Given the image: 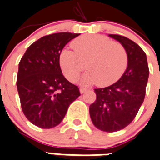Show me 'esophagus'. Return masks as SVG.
<instances>
[{
	"label": "esophagus",
	"instance_id": "1",
	"mask_svg": "<svg viewBox=\"0 0 160 160\" xmlns=\"http://www.w3.org/2000/svg\"><path fill=\"white\" fill-rule=\"evenodd\" d=\"M87 89L85 88H82V87H81V88H80V93H84V92H85V91H86Z\"/></svg>",
	"mask_w": 160,
	"mask_h": 160
}]
</instances>
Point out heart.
<instances>
[{
  "instance_id": "1",
  "label": "heart",
  "mask_w": 160,
  "mask_h": 160,
  "mask_svg": "<svg viewBox=\"0 0 160 160\" xmlns=\"http://www.w3.org/2000/svg\"><path fill=\"white\" fill-rule=\"evenodd\" d=\"M72 49H64L59 56V63L64 75L74 81L85 68L84 84L109 86L123 76L128 66V53L119 42L111 41L102 35H84L72 44Z\"/></svg>"
}]
</instances>
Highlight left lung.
Wrapping results in <instances>:
<instances>
[{"instance_id":"8db88e82","label":"left lung","mask_w":160,"mask_h":160,"mask_svg":"<svg viewBox=\"0 0 160 160\" xmlns=\"http://www.w3.org/2000/svg\"><path fill=\"white\" fill-rule=\"evenodd\" d=\"M109 37L125 48L128 67L117 82L95 88L97 98L89 107V114L97 128L113 132L128 126L138 114L146 95L149 68L146 53L138 44L120 35Z\"/></svg>"}]
</instances>
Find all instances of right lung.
<instances>
[{"label":"right lung","instance_id":"add662e5","mask_svg":"<svg viewBox=\"0 0 160 160\" xmlns=\"http://www.w3.org/2000/svg\"><path fill=\"white\" fill-rule=\"evenodd\" d=\"M80 34L53 33L28 47L18 64L17 88L27 119L41 128L63 119L71 103L80 96L76 85L62 74L59 56L67 44Z\"/></svg>","mask_w":160,"mask_h":160}]
</instances>
